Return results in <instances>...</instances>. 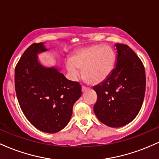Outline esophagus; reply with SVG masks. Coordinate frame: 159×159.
<instances>
[{"instance_id":"34e87169","label":"esophagus","mask_w":159,"mask_h":159,"mask_svg":"<svg viewBox=\"0 0 159 159\" xmlns=\"http://www.w3.org/2000/svg\"><path fill=\"white\" fill-rule=\"evenodd\" d=\"M88 87H84V86H82V88H81V90H82V92H85L86 90H88Z\"/></svg>"}]
</instances>
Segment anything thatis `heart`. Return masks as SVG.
I'll use <instances>...</instances> for the list:
<instances>
[{"label":"heart","instance_id":"heart-1","mask_svg":"<svg viewBox=\"0 0 159 159\" xmlns=\"http://www.w3.org/2000/svg\"><path fill=\"white\" fill-rule=\"evenodd\" d=\"M116 55L107 45H95L78 51L66 62L69 74L73 78L83 70L85 81L90 84H98L107 79L114 70Z\"/></svg>","mask_w":159,"mask_h":159}]
</instances>
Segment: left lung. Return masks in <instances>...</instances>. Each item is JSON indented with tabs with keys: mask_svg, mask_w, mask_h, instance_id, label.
I'll list each match as a JSON object with an SVG mask.
<instances>
[{
	"mask_svg": "<svg viewBox=\"0 0 159 159\" xmlns=\"http://www.w3.org/2000/svg\"><path fill=\"white\" fill-rule=\"evenodd\" d=\"M116 62L111 75L94 86L97 101L95 114L102 123L113 128L132 122L141 108L146 89L142 62L130 47L115 44Z\"/></svg>",
	"mask_w": 159,
	"mask_h": 159,
	"instance_id": "obj_1",
	"label": "left lung"
}]
</instances>
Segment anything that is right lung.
Instances as JSON below:
<instances>
[{"mask_svg":"<svg viewBox=\"0 0 159 159\" xmlns=\"http://www.w3.org/2000/svg\"><path fill=\"white\" fill-rule=\"evenodd\" d=\"M46 51L43 43H34L25 50L15 69V88L28 121L42 132L56 133L70 120L73 105L81 96V87L56 67L39 63L37 54Z\"/></svg>","mask_w":159,"mask_h":159,"instance_id":"1","label":"right lung"}]
</instances>
